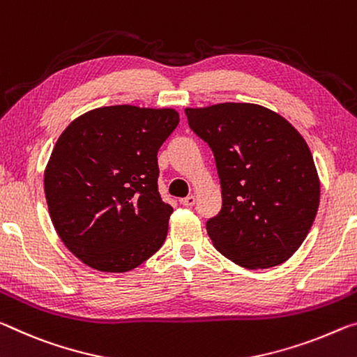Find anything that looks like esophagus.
Wrapping results in <instances>:
<instances>
[{
    "label": "esophagus",
    "instance_id": "esophagus-1",
    "mask_svg": "<svg viewBox=\"0 0 357 357\" xmlns=\"http://www.w3.org/2000/svg\"><path fill=\"white\" fill-rule=\"evenodd\" d=\"M195 202H197L195 195H188V197H184V199L179 200V203H181V205H183V206H194Z\"/></svg>",
    "mask_w": 357,
    "mask_h": 357
}]
</instances>
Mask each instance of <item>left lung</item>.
<instances>
[{"label": "left lung", "mask_w": 357, "mask_h": 357, "mask_svg": "<svg viewBox=\"0 0 357 357\" xmlns=\"http://www.w3.org/2000/svg\"><path fill=\"white\" fill-rule=\"evenodd\" d=\"M216 160L222 209L206 222L216 250L246 268H270L296 252L319 206V178L302 135L252 103L185 109Z\"/></svg>", "instance_id": "8db88e82"}]
</instances>
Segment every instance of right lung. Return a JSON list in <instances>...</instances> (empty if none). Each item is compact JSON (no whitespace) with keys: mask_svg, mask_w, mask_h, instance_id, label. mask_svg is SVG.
<instances>
[{"mask_svg":"<svg viewBox=\"0 0 357 357\" xmlns=\"http://www.w3.org/2000/svg\"><path fill=\"white\" fill-rule=\"evenodd\" d=\"M178 123L172 107L105 106L56 139L44 172L49 214L89 267L126 273L160 250L173 208L158 194L157 152Z\"/></svg>","mask_w":357,"mask_h":357,"instance_id":"add662e5","label":"right lung"}]
</instances>
